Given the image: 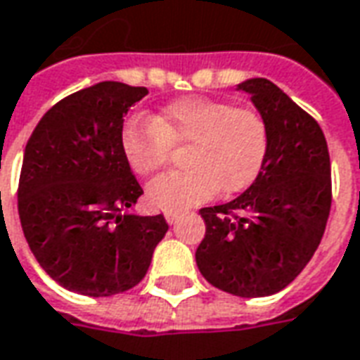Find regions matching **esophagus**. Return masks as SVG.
<instances>
[{"mask_svg":"<svg viewBox=\"0 0 360 360\" xmlns=\"http://www.w3.org/2000/svg\"><path fill=\"white\" fill-rule=\"evenodd\" d=\"M183 216V212L181 210H169V212H165V220L169 224H173L177 218H181Z\"/></svg>","mask_w":360,"mask_h":360,"instance_id":"obj_1","label":"esophagus"}]
</instances>
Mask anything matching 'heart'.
Wrapping results in <instances>:
<instances>
[{"label": "heart", "mask_w": 360, "mask_h": 360, "mask_svg": "<svg viewBox=\"0 0 360 360\" xmlns=\"http://www.w3.org/2000/svg\"><path fill=\"white\" fill-rule=\"evenodd\" d=\"M183 146H188V169L148 187L150 205L160 210H183L220 191L233 195L250 188L267 162L269 124L259 110L185 97L152 120H132L122 130L124 155L138 175L163 172L172 162V148Z\"/></svg>", "instance_id": "heart-1"}]
</instances>
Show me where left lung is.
<instances>
[{
	"mask_svg": "<svg viewBox=\"0 0 360 360\" xmlns=\"http://www.w3.org/2000/svg\"><path fill=\"white\" fill-rule=\"evenodd\" d=\"M269 124L267 162L226 205L200 208L206 233L197 265L206 281L241 298L292 283L318 250L331 208V162L318 120L257 77L240 84Z\"/></svg>",
	"mask_w": 360,
	"mask_h": 360,
	"instance_id": "left-lung-1",
	"label": "left lung"
}]
</instances>
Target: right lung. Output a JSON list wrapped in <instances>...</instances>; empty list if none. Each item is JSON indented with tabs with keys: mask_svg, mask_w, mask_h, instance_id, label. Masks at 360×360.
<instances>
[{
	"mask_svg": "<svg viewBox=\"0 0 360 360\" xmlns=\"http://www.w3.org/2000/svg\"><path fill=\"white\" fill-rule=\"evenodd\" d=\"M146 87L101 82L46 110L25 148L17 210L25 240L58 285L84 296L136 286L169 226L128 208L144 191L130 172L122 124Z\"/></svg>",
	"mask_w": 360,
	"mask_h": 360,
	"instance_id": "obj_1",
	"label": "right lung"
}]
</instances>
